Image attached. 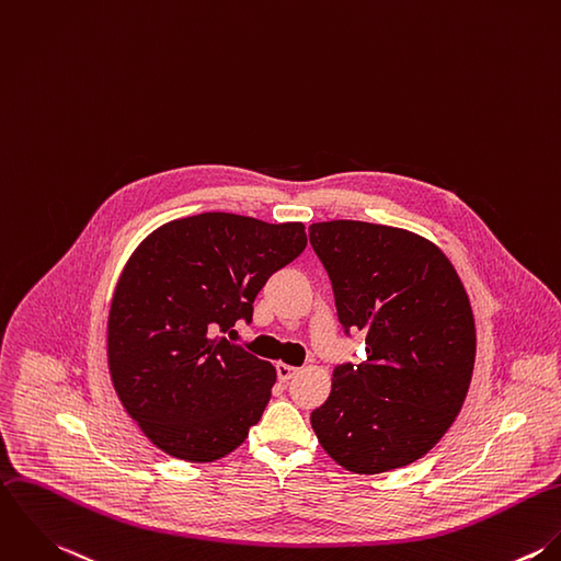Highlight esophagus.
<instances>
[{"label":"esophagus","mask_w":561,"mask_h":561,"mask_svg":"<svg viewBox=\"0 0 561 561\" xmlns=\"http://www.w3.org/2000/svg\"><path fill=\"white\" fill-rule=\"evenodd\" d=\"M298 373V368H294V366H287V364H278L276 366V376H278V380H283V382H287V380H291L294 376Z\"/></svg>","instance_id":"1"}]
</instances>
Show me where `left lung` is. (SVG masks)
<instances>
[{
    "label": "left lung",
    "instance_id": "1",
    "mask_svg": "<svg viewBox=\"0 0 561 561\" xmlns=\"http://www.w3.org/2000/svg\"><path fill=\"white\" fill-rule=\"evenodd\" d=\"M344 333H366V359L340 364L311 426L346 470L378 474L426 455L466 400L477 333L446 254L402 228L335 219L309 226Z\"/></svg>",
    "mask_w": 561,
    "mask_h": 561
}]
</instances>
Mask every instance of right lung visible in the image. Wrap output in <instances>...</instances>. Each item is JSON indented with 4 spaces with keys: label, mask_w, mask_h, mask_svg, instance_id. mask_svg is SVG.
I'll return each instance as SVG.
<instances>
[{
    "label": "right lung",
    "mask_w": 561,
    "mask_h": 561,
    "mask_svg": "<svg viewBox=\"0 0 561 561\" xmlns=\"http://www.w3.org/2000/svg\"><path fill=\"white\" fill-rule=\"evenodd\" d=\"M305 248L298 221L199 213L135 250L111 302L108 368L122 404L163 453L215 461L261 420L276 370L228 333L252 322L256 294Z\"/></svg>",
    "instance_id": "right-lung-1"
}]
</instances>
